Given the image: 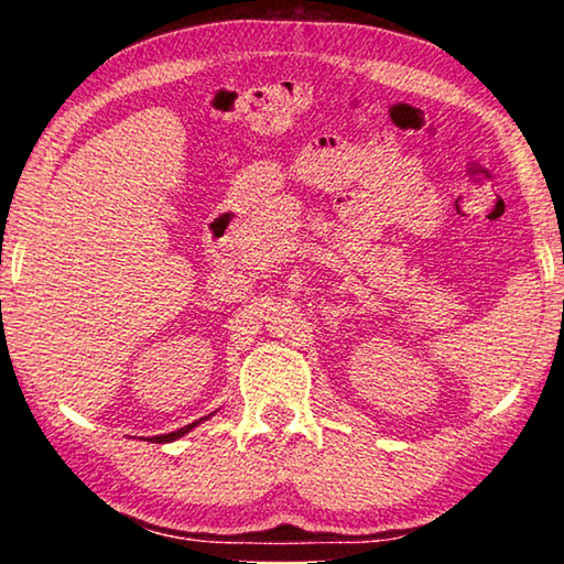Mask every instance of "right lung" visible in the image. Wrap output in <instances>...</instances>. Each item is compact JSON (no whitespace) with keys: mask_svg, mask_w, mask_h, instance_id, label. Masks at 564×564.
I'll use <instances>...</instances> for the list:
<instances>
[{"mask_svg":"<svg viewBox=\"0 0 564 564\" xmlns=\"http://www.w3.org/2000/svg\"><path fill=\"white\" fill-rule=\"evenodd\" d=\"M208 417V415H206ZM206 417H198L196 423H191V425H184V427H178V431H174V433H169V435H154V437H149V443H171V441H178L181 435H186L191 427H196L198 423H204Z\"/></svg>","mask_w":564,"mask_h":564,"instance_id":"1","label":"right lung"}]
</instances>
